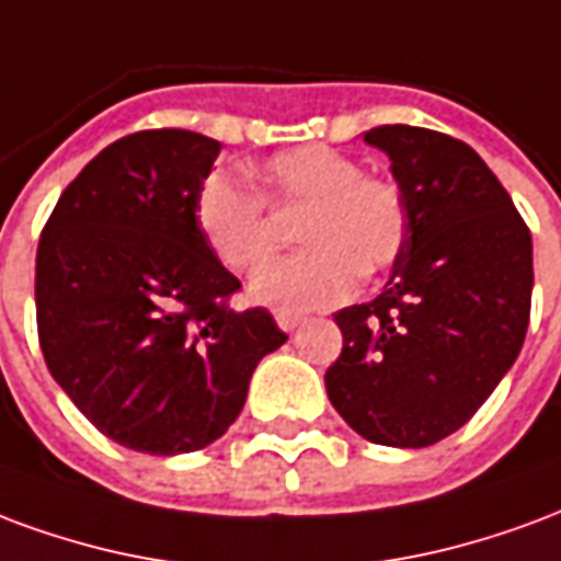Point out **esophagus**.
<instances>
[{
    "instance_id": "esophagus-1",
    "label": "esophagus",
    "mask_w": 561,
    "mask_h": 561,
    "mask_svg": "<svg viewBox=\"0 0 561 561\" xmlns=\"http://www.w3.org/2000/svg\"><path fill=\"white\" fill-rule=\"evenodd\" d=\"M275 320H277V325H280V329H284V331H296L298 325L305 322V320H301V317H298V313H277Z\"/></svg>"
}]
</instances>
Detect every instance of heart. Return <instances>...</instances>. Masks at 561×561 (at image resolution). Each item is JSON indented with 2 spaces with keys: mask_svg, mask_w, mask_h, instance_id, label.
I'll use <instances>...</instances> for the list:
<instances>
[{
  "mask_svg": "<svg viewBox=\"0 0 561 561\" xmlns=\"http://www.w3.org/2000/svg\"><path fill=\"white\" fill-rule=\"evenodd\" d=\"M265 199L301 208L296 239L305 251L256 268L248 296L280 313L337 305L355 289V272L374 277L398 263L410 232V206L398 182L367 175L353 154L331 146H298L260 170ZM194 224L206 248L232 272L268 251L263 199L232 175L208 173L194 196Z\"/></svg>",
  "mask_w": 561,
  "mask_h": 561,
  "instance_id": "obj_1",
  "label": "heart"
}]
</instances>
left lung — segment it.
Masks as SVG:
<instances>
[{
  "instance_id": "obj_1",
  "label": "left lung",
  "mask_w": 561,
  "mask_h": 561,
  "mask_svg": "<svg viewBox=\"0 0 561 561\" xmlns=\"http://www.w3.org/2000/svg\"><path fill=\"white\" fill-rule=\"evenodd\" d=\"M410 206L386 289L334 313L343 353L325 370L341 419L367 443L427 448L493 394L520 355L533 236L476 149L412 125L365 130Z\"/></svg>"
}]
</instances>
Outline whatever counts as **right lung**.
Returning a JSON list of instances; mask_svg holds the SVG:
<instances>
[{
  "label": "right lung",
  "mask_w": 561,
  "mask_h": 561,
  "mask_svg": "<svg viewBox=\"0 0 561 561\" xmlns=\"http://www.w3.org/2000/svg\"><path fill=\"white\" fill-rule=\"evenodd\" d=\"M220 142L161 128L122 137L65 187L41 232L35 310L44 362L113 443L187 454L239 419L260 358L286 341L194 224Z\"/></svg>",
  "instance_id": "right-lung-1"
}]
</instances>
